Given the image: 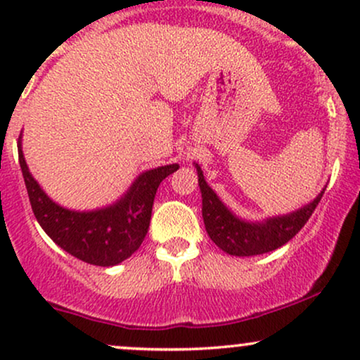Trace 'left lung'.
Segmentation results:
<instances>
[{"label": "left lung", "mask_w": 360, "mask_h": 360, "mask_svg": "<svg viewBox=\"0 0 360 360\" xmlns=\"http://www.w3.org/2000/svg\"><path fill=\"white\" fill-rule=\"evenodd\" d=\"M196 171L201 198H203L206 232L223 252L230 255H238V257L266 254V252L276 250L288 243L309 220L325 193L321 191L316 200H313V203L291 214L271 218L264 223H247L238 220L235 214L225 208V205L218 200L213 189L206 184L201 169L196 166Z\"/></svg>", "instance_id": "left-lung-1"}]
</instances>
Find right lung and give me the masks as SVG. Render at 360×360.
Listing matches in <instances>:
<instances>
[{"mask_svg": "<svg viewBox=\"0 0 360 360\" xmlns=\"http://www.w3.org/2000/svg\"><path fill=\"white\" fill-rule=\"evenodd\" d=\"M18 140V160L32 210L44 232L60 249L93 266H117L142 245L148 232L157 188L179 166H162L139 176L117 205L96 212H71L56 205L28 171Z\"/></svg>", "mask_w": 360, "mask_h": 360, "instance_id": "add662e5", "label": "right lung"}]
</instances>
